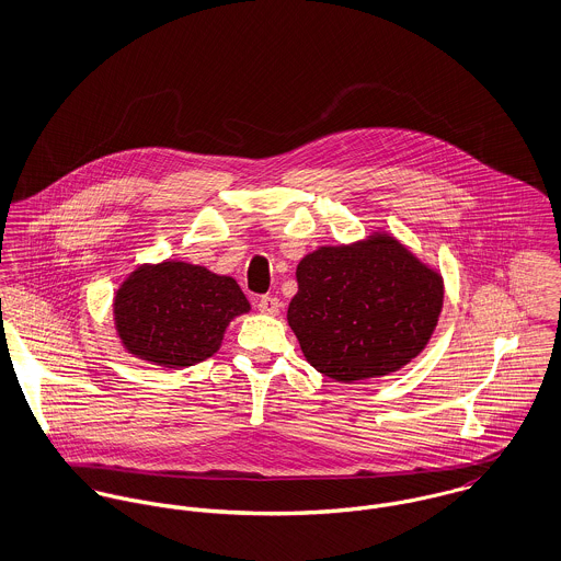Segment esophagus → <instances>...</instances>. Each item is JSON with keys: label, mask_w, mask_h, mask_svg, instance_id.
<instances>
[{"label": "esophagus", "mask_w": 561, "mask_h": 561, "mask_svg": "<svg viewBox=\"0 0 561 561\" xmlns=\"http://www.w3.org/2000/svg\"><path fill=\"white\" fill-rule=\"evenodd\" d=\"M259 311L265 313V316H278L280 311V300L276 296H261L259 302H256Z\"/></svg>", "instance_id": "34e87169"}]
</instances>
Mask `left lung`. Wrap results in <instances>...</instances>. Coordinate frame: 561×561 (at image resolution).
I'll return each mask as SVG.
<instances>
[{
	"instance_id": "obj_1",
	"label": "left lung",
	"mask_w": 561,
	"mask_h": 561,
	"mask_svg": "<svg viewBox=\"0 0 561 561\" xmlns=\"http://www.w3.org/2000/svg\"><path fill=\"white\" fill-rule=\"evenodd\" d=\"M287 321L305 358L336 382L400 371L430 343L443 311L440 270L389 231L320 245L296 267Z\"/></svg>"
}]
</instances>
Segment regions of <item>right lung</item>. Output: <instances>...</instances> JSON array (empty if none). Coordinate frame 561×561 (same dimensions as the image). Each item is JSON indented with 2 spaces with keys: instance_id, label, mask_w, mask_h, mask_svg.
Returning <instances> with one entry per match:
<instances>
[{
  "instance_id": "add662e5",
  "label": "right lung",
  "mask_w": 561,
  "mask_h": 561,
  "mask_svg": "<svg viewBox=\"0 0 561 561\" xmlns=\"http://www.w3.org/2000/svg\"><path fill=\"white\" fill-rule=\"evenodd\" d=\"M243 313H250V302L236 278L176 259L138 265L112 302L121 345L165 369L214 356L229 323Z\"/></svg>"
}]
</instances>
